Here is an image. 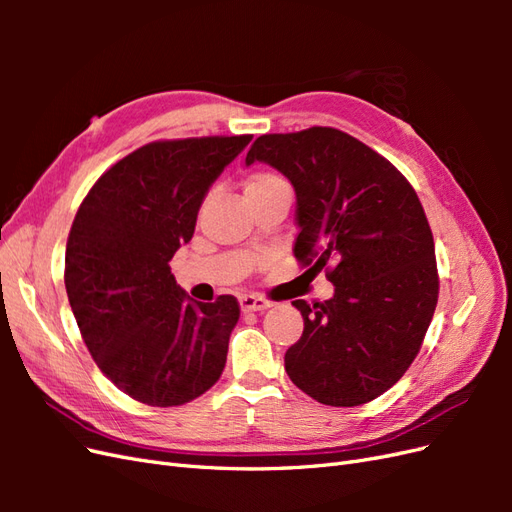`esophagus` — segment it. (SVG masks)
I'll return each instance as SVG.
<instances>
[{
	"label": "esophagus",
	"instance_id": "obj_1",
	"mask_svg": "<svg viewBox=\"0 0 512 512\" xmlns=\"http://www.w3.org/2000/svg\"><path fill=\"white\" fill-rule=\"evenodd\" d=\"M243 312H265L273 303L265 297H256V294H245V297L239 299Z\"/></svg>",
	"mask_w": 512,
	"mask_h": 512
}]
</instances>
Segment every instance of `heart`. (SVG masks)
I'll return each mask as SVG.
<instances>
[{
  "label": "heart",
  "instance_id": "heart-1",
  "mask_svg": "<svg viewBox=\"0 0 512 512\" xmlns=\"http://www.w3.org/2000/svg\"><path fill=\"white\" fill-rule=\"evenodd\" d=\"M280 181H282V179L277 177V175H273V173H262V170H258V173H252L250 177H247V181H245V192H247V194H256V192H262V190L271 188V185L280 183Z\"/></svg>",
  "mask_w": 512,
  "mask_h": 512
}]
</instances>
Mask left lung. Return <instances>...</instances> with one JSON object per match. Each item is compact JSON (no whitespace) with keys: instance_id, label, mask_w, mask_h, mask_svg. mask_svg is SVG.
I'll use <instances>...</instances> for the list:
<instances>
[{"instance_id":"1","label":"left lung","mask_w":512,"mask_h":512,"mask_svg":"<svg viewBox=\"0 0 512 512\" xmlns=\"http://www.w3.org/2000/svg\"><path fill=\"white\" fill-rule=\"evenodd\" d=\"M254 162L292 183L294 256L331 267L335 286L324 303L292 301L303 335L286 350V374L320 404H367L406 374L438 303L421 200L389 160L335 128L258 136L245 158Z\"/></svg>"}]
</instances>
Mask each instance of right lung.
Segmentation results:
<instances>
[{"label":"right lung","instance_id":"right-lung-1","mask_svg":"<svg viewBox=\"0 0 512 512\" xmlns=\"http://www.w3.org/2000/svg\"><path fill=\"white\" fill-rule=\"evenodd\" d=\"M250 141L149 143L108 168L76 211L64 275L72 314L102 374L141 404H188L222 376L239 303L230 294L190 299L168 262L190 243L213 181Z\"/></svg>","mask_w":512,"mask_h":512}]
</instances>
